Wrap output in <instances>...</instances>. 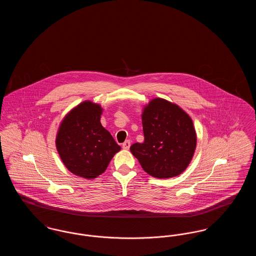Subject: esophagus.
I'll return each mask as SVG.
<instances>
[{"label":"esophagus","mask_w":256,"mask_h":256,"mask_svg":"<svg viewBox=\"0 0 256 256\" xmlns=\"http://www.w3.org/2000/svg\"><path fill=\"white\" fill-rule=\"evenodd\" d=\"M130 146V140H126L122 143V148L124 150H128Z\"/></svg>","instance_id":"34e87169"}]
</instances>
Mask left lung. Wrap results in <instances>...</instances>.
Segmentation results:
<instances>
[{
    "label": "left lung",
    "instance_id": "obj_1",
    "mask_svg": "<svg viewBox=\"0 0 256 256\" xmlns=\"http://www.w3.org/2000/svg\"><path fill=\"white\" fill-rule=\"evenodd\" d=\"M141 117L145 141L130 146L132 154L154 178L180 174L189 166L196 146L191 117L178 104L161 98L144 106Z\"/></svg>",
    "mask_w": 256,
    "mask_h": 256
}]
</instances>
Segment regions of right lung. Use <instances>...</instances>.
Returning a JSON list of instances; mask_svg holds the SVG:
<instances>
[{
	"label": "right lung",
	"mask_w": 256,
	"mask_h": 256,
	"mask_svg": "<svg viewBox=\"0 0 256 256\" xmlns=\"http://www.w3.org/2000/svg\"><path fill=\"white\" fill-rule=\"evenodd\" d=\"M102 108L84 100L70 110L61 121L56 146L65 167L86 180L96 178L106 170L119 146L100 124Z\"/></svg>",
	"instance_id": "obj_1"
}]
</instances>
